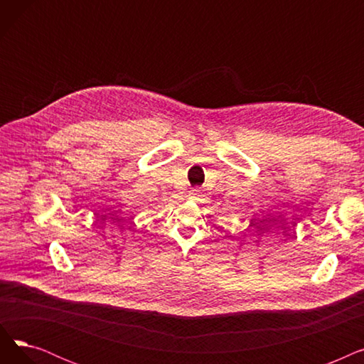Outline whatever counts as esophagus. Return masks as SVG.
I'll return each instance as SVG.
<instances>
[{
    "label": "esophagus",
    "instance_id": "obj_1",
    "mask_svg": "<svg viewBox=\"0 0 364 364\" xmlns=\"http://www.w3.org/2000/svg\"><path fill=\"white\" fill-rule=\"evenodd\" d=\"M190 195H192V198L200 196V195H202V190H200V188H193V190H192V192H190Z\"/></svg>",
    "mask_w": 364,
    "mask_h": 364
}]
</instances>
